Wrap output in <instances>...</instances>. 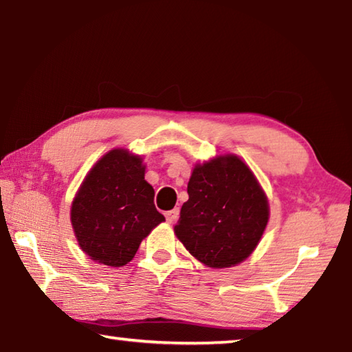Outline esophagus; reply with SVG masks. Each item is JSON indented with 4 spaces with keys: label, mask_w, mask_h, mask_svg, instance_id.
<instances>
[{
    "label": "esophagus",
    "mask_w": 352,
    "mask_h": 352,
    "mask_svg": "<svg viewBox=\"0 0 352 352\" xmlns=\"http://www.w3.org/2000/svg\"><path fill=\"white\" fill-rule=\"evenodd\" d=\"M178 212H180V211H178L177 208H175V210H170V211H168V212L164 214V216H166V220H168L169 223H174L175 220L178 219Z\"/></svg>",
    "instance_id": "1"
}]
</instances>
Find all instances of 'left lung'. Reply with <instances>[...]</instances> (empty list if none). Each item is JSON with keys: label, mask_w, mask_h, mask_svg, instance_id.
<instances>
[{"label": "left lung", "mask_w": 352, "mask_h": 352, "mask_svg": "<svg viewBox=\"0 0 352 352\" xmlns=\"http://www.w3.org/2000/svg\"><path fill=\"white\" fill-rule=\"evenodd\" d=\"M175 234L205 265L225 269L247 259L269 222V204L247 164L225 155L195 166Z\"/></svg>", "instance_id": "left-lung-1"}]
</instances>
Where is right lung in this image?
I'll list each match as a JSON object with an SVG mask.
<instances>
[{
  "label": "right lung",
  "instance_id": "add662e5",
  "mask_svg": "<svg viewBox=\"0 0 352 352\" xmlns=\"http://www.w3.org/2000/svg\"><path fill=\"white\" fill-rule=\"evenodd\" d=\"M144 180L142 158L124 148L105 153L88 172L71 206V223L80 248L93 261L121 267L164 220Z\"/></svg>",
  "mask_w": 352,
  "mask_h": 352
}]
</instances>
